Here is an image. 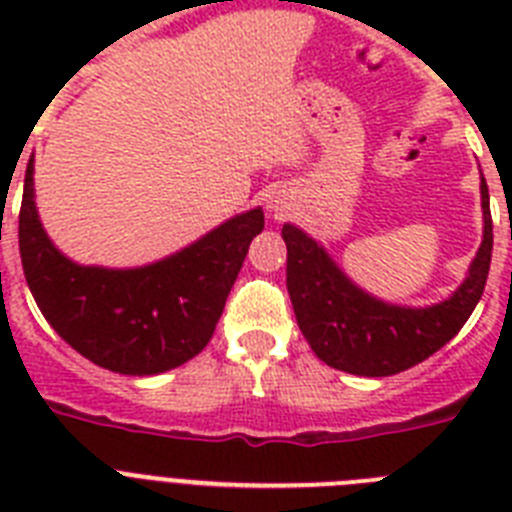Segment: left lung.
<instances>
[{"label":"left lung","mask_w":512,"mask_h":512,"mask_svg":"<svg viewBox=\"0 0 512 512\" xmlns=\"http://www.w3.org/2000/svg\"><path fill=\"white\" fill-rule=\"evenodd\" d=\"M482 246L449 300L402 307L356 287L328 251L297 225H284L287 292L302 336L320 361L359 377H390L433 356L467 323L485 292L492 259L490 192L482 176Z\"/></svg>","instance_id":"8db88e82"}]
</instances>
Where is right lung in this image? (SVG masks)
<instances>
[{
	"mask_svg": "<svg viewBox=\"0 0 512 512\" xmlns=\"http://www.w3.org/2000/svg\"><path fill=\"white\" fill-rule=\"evenodd\" d=\"M33 158L20 207L27 287L58 336L97 366L151 377L194 359L210 343L248 246L264 230L261 207L230 217L200 241L135 269L66 259L35 207Z\"/></svg>",
	"mask_w": 512,
	"mask_h": 512,
	"instance_id": "1",
	"label": "right lung"
}]
</instances>
